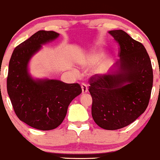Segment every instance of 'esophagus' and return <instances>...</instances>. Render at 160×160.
I'll list each match as a JSON object with an SVG mask.
<instances>
[{
  "label": "esophagus",
  "instance_id": "34e87169",
  "mask_svg": "<svg viewBox=\"0 0 160 160\" xmlns=\"http://www.w3.org/2000/svg\"><path fill=\"white\" fill-rule=\"evenodd\" d=\"M82 94H85L88 92V88H87V84H82Z\"/></svg>",
  "mask_w": 160,
  "mask_h": 160
}]
</instances>
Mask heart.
Returning <instances> with one entry per match:
<instances>
[{"label":"heart","instance_id":"heart-1","mask_svg":"<svg viewBox=\"0 0 160 160\" xmlns=\"http://www.w3.org/2000/svg\"><path fill=\"white\" fill-rule=\"evenodd\" d=\"M101 53H97V52H95V53L92 54L89 57V60H90L91 62H95V61L99 60V59L101 58Z\"/></svg>","mask_w":160,"mask_h":160}]
</instances>
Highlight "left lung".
Segmentation results:
<instances>
[{"mask_svg": "<svg viewBox=\"0 0 160 160\" xmlns=\"http://www.w3.org/2000/svg\"><path fill=\"white\" fill-rule=\"evenodd\" d=\"M119 43V60L108 74L89 78L92 116L98 126L114 130L129 125L147 108L153 86L150 58L141 43L122 30L108 32Z\"/></svg>", "mask_w": 160, "mask_h": 160, "instance_id": "obj_1", "label": "left lung"}]
</instances>
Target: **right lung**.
<instances>
[{
    "label": "right lung",
    "instance_id": "obj_1",
    "mask_svg": "<svg viewBox=\"0 0 160 160\" xmlns=\"http://www.w3.org/2000/svg\"><path fill=\"white\" fill-rule=\"evenodd\" d=\"M54 31L39 30L15 48L8 64L7 92L14 112L21 121L41 130H51L62 123L69 104L82 93L77 83L33 79L28 62L41 45L58 38Z\"/></svg>",
    "mask_w": 160,
    "mask_h": 160
}]
</instances>
